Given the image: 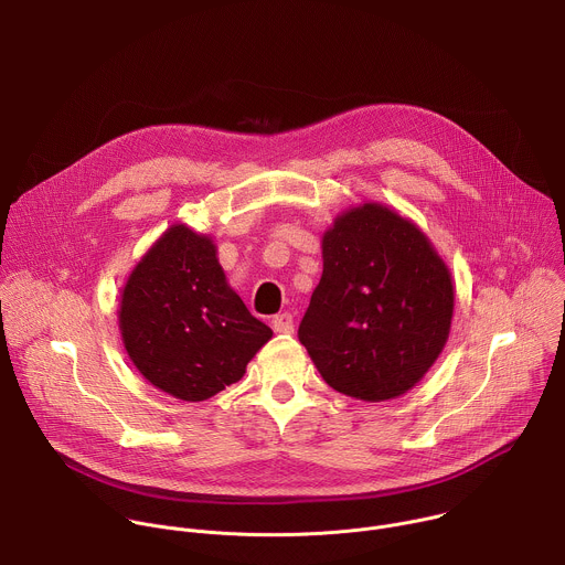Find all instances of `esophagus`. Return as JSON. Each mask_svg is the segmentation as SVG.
I'll return each instance as SVG.
<instances>
[{"label":"esophagus","instance_id":"34e87169","mask_svg":"<svg viewBox=\"0 0 565 565\" xmlns=\"http://www.w3.org/2000/svg\"><path fill=\"white\" fill-rule=\"evenodd\" d=\"M273 329L275 333H284V335H290L295 331V321H292V315L290 312H281L273 319Z\"/></svg>","mask_w":565,"mask_h":565}]
</instances>
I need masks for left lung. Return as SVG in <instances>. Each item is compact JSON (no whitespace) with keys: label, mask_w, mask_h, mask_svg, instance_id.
<instances>
[{"label":"left lung","mask_w":565,"mask_h":565,"mask_svg":"<svg viewBox=\"0 0 565 565\" xmlns=\"http://www.w3.org/2000/svg\"><path fill=\"white\" fill-rule=\"evenodd\" d=\"M324 270L299 324L335 391L384 402L414 388L443 353L454 281L429 236L382 203L335 216L321 236Z\"/></svg>","instance_id":"obj_1"}]
</instances>
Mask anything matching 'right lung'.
Returning a JSON list of instances; mask_svg holds the SVG:
<instances>
[{
  "label": "right lung",
  "instance_id": "right-lung-1",
  "mask_svg": "<svg viewBox=\"0 0 565 565\" xmlns=\"http://www.w3.org/2000/svg\"><path fill=\"white\" fill-rule=\"evenodd\" d=\"M118 327L140 375L185 402L238 382L273 338L230 288L212 236L185 223L160 234L127 277Z\"/></svg>",
  "mask_w": 565,
  "mask_h": 565
}]
</instances>
